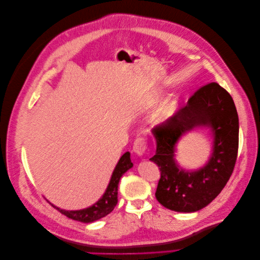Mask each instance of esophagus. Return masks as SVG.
I'll use <instances>...</instances> for the list:
<instances>
[{
	"mask_svg": "<svg viewBox=\"0 0 260 260\" xmlns=\"http://www.w3.org/2000/svg\"><path fill=\"white\" fill-rule=\"evenodd\" d=\"M147 150V141L145 138H138L134 141L133 151L138 155H143Z\"/></svg>",
	"mask_w": 260,
	"mask_h": 260,
	"instance_id": "obj_1",
	"label": "esophagus"
}]
</instances>
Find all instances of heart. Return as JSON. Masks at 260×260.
Listing matches in <instances>:
<instances>
[{"label":"heart","instance_id":"b5f03b06","mask_svg":"<svg viewBox=\"0 0 260 260\" xmlns=\"http://www.w3.org/2000/svg\"><path fill=\"white\" fill-rule=\"evenodd\" d=\"M171 112H172V105H171V104H167V105L163 108L162 112H160L159 118H165V117H167L168 115H170Z\"/></svg>","mask_w":260,"mask_h":260}]
</instances>
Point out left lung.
<instances>
[{"label": "left lung", "mask_w": 260, "mask_h": 260, "mask_svg": "<svg viewBox=\"0 0 260 260\" xmlns=\"http://www.w3.org/2000/svg\"><path fill=\"white\" fill-rule=\"evenodd\" d=\"M209 126L215 137L209 163L197 172H185L175 163L174 147L185 133ZM156 153L150 158L160 171L156 200L168 209L192 213L205 207L224 188L236 164L239 119L230 93L217 82L200 88L186 106L152 129Z\"/></svg>", "instance_id": "1"}]
</instances>
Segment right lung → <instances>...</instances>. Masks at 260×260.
Listing matches in <instances>:
<instances>
[{
    "label": "right lung",
    "instance_id": "add662e5",
    "mask_svg": "<svg viewBox=\"0 0 260 260\" xmlns=\"http://www.w3.org/2000/svg\"><path fill=\"white\" fill-rule=\"evenodd\" d=\"M132 166L133 164L130 159V152L127 151L119 158L112 174V177H111L106 192L101 199L92 206L84 209H80V211H64V209L56 207L53 204L52 206H54L57 211H59L61 214L67 216L68 218L83 222V223H90V222L106 217L108 214L113 211L117 204V188L121 176Z\"/></svg>",
    "mask_w": 260,
    "mask_h": 260
}]
</instances>
